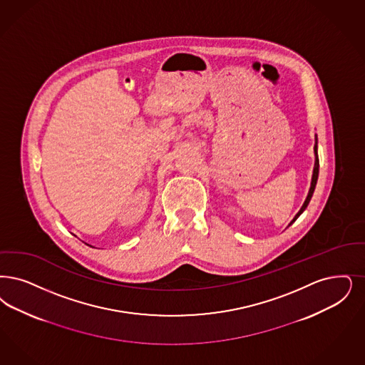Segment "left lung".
<instances>
[{"label":"left lung","mask_w":365,"mask_h":365,"mask_svg":"<svg viewBox=\"0 0 365 365\" xmlns=\"http://www.w3.org/2000/svg\"><path fill=\"white\" fill-rule=\"evenodd\" d=\"M314 153H315V164H314V171H312V179H311V186H309V190H308V194H307L306 201H304V204L303 206L300 207V210L296 213V216L293 217L291 222H289V225H292L296 220L299 219V216L306 210L307 206L309 204V201H311V198H312V194H314V190H315V186H317V182H318V175H319V158H318V137L315 135V145H314ZM288 225V227H289Z\"/></svg>","instance_id":"left-lung-1"}]
</instances>
